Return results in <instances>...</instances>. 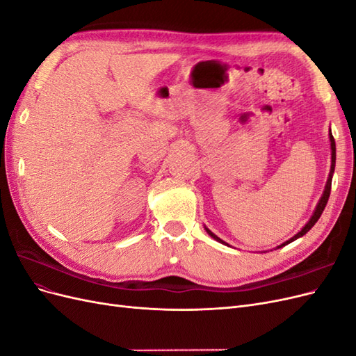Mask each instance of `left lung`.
I'll return each instance as SVG.
<instances>
[{"instance_id": "obj_1", "label": "left lung", "mask_w": 356, "mask_h": 356, "mask_svg": "<svg viewBox=\"0 0 356 356\" xmlns=\"http://www.w3.org/2000/svg\"><path fill=\"white\" fill-rule=\"evenodd\" d=\"M330 145H331V168H330V174H328V179H327V184H325V188H324V193H322V196H321V199H319V202H318V204H316V208H315V211H314V213H312V217H310V220L305 224V227L301 229L297 234H294L293 238L291 239H288L286 242H284V243H281L279 246H276V250L277 248H282V246H285V245H288V243H291V242H294L296 239H298V238H301V236H305L312 227H314L315 225V222L319 220V217H321V213H322V211L325 209V204H327V202H328V197H330V193H331V181H332V174H334V168H336V141H334V138H332V134H331V129H330ZM204 230H207V233L211 236L212 239H215L217 242H220V243H222V245H227V246H230L229 243H225L222 239H220L218 236H215L207 225H204Z\"/></svg>"}]
</instances>
